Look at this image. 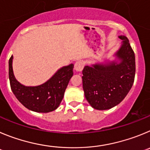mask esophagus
<instances>
[{
  "instance_id": "obj_1",
  "label": "esophagus",
  "mask_w": 150,
  "mask_h": 150,
  "mask_svg": "<svg viewBox=\"0 0 150 150\" xmlns=\"http://www.w3.org/2000/svg\"><path fill=\"white\" fill-rule=\"evenodd\" d=\"M83 65H84V63H83V62L82 60H78V61H77L75 64V71H77V72H81L83 68Z\"/></svg>"
}]
</instances>
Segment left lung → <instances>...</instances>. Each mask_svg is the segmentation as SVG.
Returning <instances> with one entry per match:
<instances>
[{
	"label": "left lung",
	"instance_id": "obj_1",
	"mask_svg": "<svg viewBox=\"0 0 150 150\" xmlns=\"http://www.w3.org/2000/svg\"><path fill=\"white\" fill-rule=\"evenodd\" d=\"M119 38L122 41L114 60L85 66L82 71L85 98L96 110H108L120 103L134 83V53L126 36Z\"/></svg>",
	"mask_w": 150,
	"mask_h": 150
}]
</instances>
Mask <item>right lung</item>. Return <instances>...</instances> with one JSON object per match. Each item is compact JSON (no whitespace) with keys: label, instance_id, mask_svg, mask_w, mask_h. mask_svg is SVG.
<instances>
[{"label":"right lung","instance_id":"1","mask_svg":"<svg viewBox=\"0 0 150 150\" xmlns=\"http://www.w3.org/2000/svg\"><path fill=\"white\" fill-rule=\"evenodd\" d=\"M13 56L9 60V78L12 91L25 108L38 113H48L59 107L70 79L74 64L59 69L47 81L38 86H25L16 80L13 69Z\"/></svg>","mask_w":150,"mask_h":150}]
</instances>
